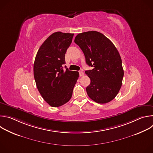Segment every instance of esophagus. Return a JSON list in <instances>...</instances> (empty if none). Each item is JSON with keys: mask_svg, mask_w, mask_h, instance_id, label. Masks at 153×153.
<instances>
[{"mask_svg": "<svg viewBox=\"0 0 153 153\" xmlns=\"http://www.w3.org/2000/svg\"><path fill=\"white\" fill-rule=\"evenodd\" d=\"M79 73L80 76H84V73H83L82 71H79Z\"/></svg>", "mask_w": 153, "mask_h": 153, "instance_id": "1", "label": "esophagus"}]
</instances>
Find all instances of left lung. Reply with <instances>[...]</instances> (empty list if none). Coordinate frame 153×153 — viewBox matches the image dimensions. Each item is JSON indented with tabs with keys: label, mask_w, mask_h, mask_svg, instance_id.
Here are the masks:
<instances>
[{
	"label": "left lung",
	"mask_w": 153,
	"mask_h": 153,
	"mask_svg": "<svg viewBox=\"0 0 153 153\" xmlns=\"http://www.w3.org/2000/svg\"><path fill=\"white\" fill-rule=\"evenodd\" d=\"M74 42L82 50L86 63L93 67L85 71L91 80L86 88L88 96L98 103L111 101L121 88L124 74L117 48L110 39L95 31L77 34Z\"/></svg>",
	"instance_id": "1"
}]
</instances>
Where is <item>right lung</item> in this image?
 <instances>
[{
  "label": "right lung",
  "instance_id": "1",
  "mask_svg": "<svg viewBox=\"0 0 153 153\" xmlns=\"http://www.w3.org/2000/svg\"><path fill=\"white\" fill-rule=\"evenodd\" d=\"M74 34L56 32L39 48L34 63V77L43 99L53 107H58L71 98L79 72L63 71L65 56Z\"/></svg>",
  "mask_w": 153,
  "mask_h": 153
}]
</instances>
